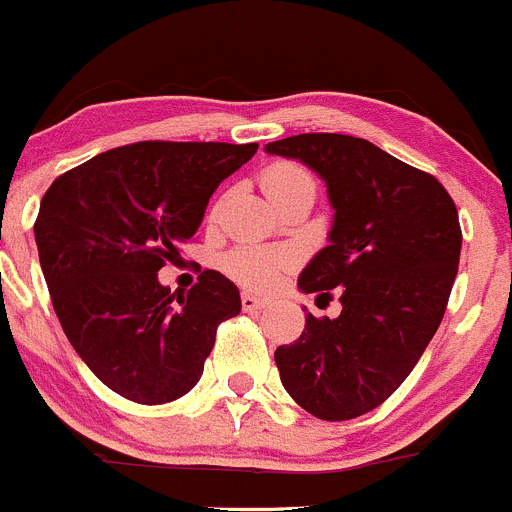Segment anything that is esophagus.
<instances>
[{"label": "esophagus", "instance_id": "1", "mask_svg": "<svg viewBox=\"0 0 512 512\" xmlns=\"http://www.w3.org/2000/svg\"><path fill=\"white\" fill-rule=\"evenodd\" d=\"M266 305H268V300H266V298H258V295L249 293V291L241 293V308H244L246 313H254V310L266 308Z\"/></svg>", "mask_w": 512, "mask_h": 512}]
</instances>
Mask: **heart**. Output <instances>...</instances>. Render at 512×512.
Segmentation results:
<instances>
[{
	"label": "heart",
	"mask_w": 512,
	"mask_h": 512,
	"mask_svg": "<svg viewBox=\"0 0 512 512\" xmlns=\"http://www.w3.org/2000/svg\"><path fill=\"white\" fill-rule=\"evenodd\" d=\"M303 179H313L308 172L295 162H276L263 172L261 182L268 194L278 192L283 187H291ZM293 254L288 249H278V246H258V244H241L234 251L224 256V271L229 273L234 281H239L246 288H258V291H268L281 283L288 268L293 266Z\"/></svg>",
	"instance_id": "1"
}]
</instances>
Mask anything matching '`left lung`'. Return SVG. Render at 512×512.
Instances as JSON below:
<instances>
[{
	"label": "left lung",
	"mask_w": 512,
	"mask_h": 512,
	"mask_svg": "<svg viewBox=\"0 0 512 512\" xmlns=\"http://www.w3.org/2000/svg\"><path fill=\"white\" fill-rule=\"evenodd\" d=\"M328 184L330 246L300 273L305 293H340L337 318L308 313L276 350L295 404L347 421L387 402L439 330L461 256L456 204L434 175L352 135L305 133L268 142Z\"/></svg>",
	"instance_id": "8db88e82"
}]
</instances>
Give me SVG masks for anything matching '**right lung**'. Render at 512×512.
Instances as JSON below:
<instances>
[{"instance_id": "obj_1", "label": "right lung", "mask_w": 512, "mask_h": 512, "mask_svg": "<svg viewBox=\"0 0 512 512\" xmlns=\"http://www.w3.org/2000/svg\"><path fill=\"white\" fill-rule=\"evenodd\" d=\"M256 150V142H133L46 189L34 234L51 303L73 350L120 397H184L219 325L239 315V288L219 271H202L177 298L157 271L199 229L221 179Z\"/></svg>"}]
</instances>
